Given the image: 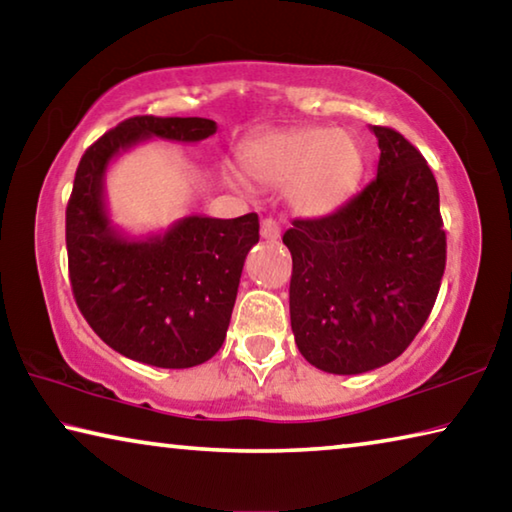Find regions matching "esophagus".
Masks as SVG:
<instances>
[{"label":"esophagus","instance_id":"esophagus-1","mask_svg":"<svg viewBox=\"0 0 512 512\" xmlns=\"http://www.w3.org/2000/svg\"><path fill=\"white\" fill-rule=\"evenodd\" d=\"M262 237L266 241H277L280 239V223L275 219H264L262 221Z\"/></svg>","mask_w":512,"mask_h":512}]
</instances>
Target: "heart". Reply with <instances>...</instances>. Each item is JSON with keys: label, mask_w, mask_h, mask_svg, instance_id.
<instances>
[{"label": "heart", "mask_w": 512, "mask_h": 512, "mask_svg": "<svg viewBox=\"0 0 512 512\" xmlns=\"http://www.w3.org/2000/svg\"><path fill=\"white\" fill-rule=\"evenodd\" d=\"M244 169L257 183L287 187L291 210L318 219L339 210L357 189L363 155L348 131L302 126L264 135L244 151Z\"/></svg>", "instance_id": "obj_1"}]
</instances>
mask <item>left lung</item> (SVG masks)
Returning a JSON list of instances; mask_svg holds the SVG:
<instances>
[{
    "label": "left lung",
    "mask_w": 512,
    "mask_h": 512,
    "mask_svg": "<svg viewBox=\"0 0 512 512\" xmlns=\"http://www.w3.org/2000/svg\"><path fill=\"white\" fill-rule=\"evenodd\" d=\"M379 142L377 178L341 210L296 219L291 250V329L302 357L334 375L386 366L409 348L436 302L447 239L436 178L393 128Z\"/></svg>",
    "instance_id": "8db88e82"
}]
</instances>
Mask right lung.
I'll use <instances>...</instances> for the list:
<instances>
[{"label": "right lung", "mask_w": 512, "mask_h": 512, "mask_svg": "<svg viewBox=\"0 0 512 512\" xmlns=\"http://www.w3.org/2000/svg\"><path fill=\"white\" fill-rule=\"evenodd\" d=\"M216 133L203 117H131L83 153L65 212L69 280L83 318L103 343L155 368H192L225 341L255 212L237 219L185 216L158 235L128 237L106 207L108 164L158 137L201 142Z\"/></svg>", "instance_id": "obj_1"}]
</instances>
